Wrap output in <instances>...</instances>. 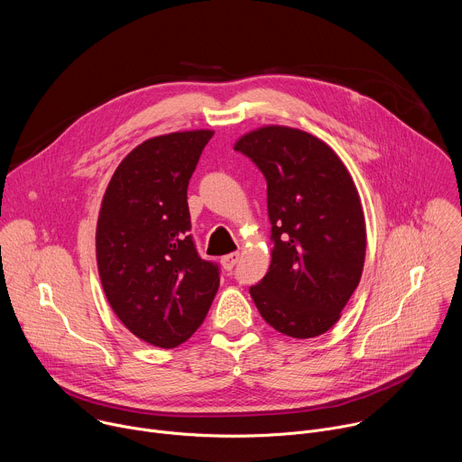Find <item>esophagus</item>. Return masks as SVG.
Returning a JSON list of instances; mask_svg holds the SVG:
<instances>
[{
	"instance_id": "1",
	"label": "esophagus",
	"mask_w": 462,
	"mask_h": 462,
	"mask_svg": "<svg viewBox=\"0 0 462 462\" xmlns=\"http://www.w3.org/2000/svg\"><path fill=\"white\" fill-rule=\"evenodd\" d=\"M237 261H239V252H232V254H228V255H225L221 259V265H223L225 271H232L236 267Z\"/></svg>"
}]
</instances>
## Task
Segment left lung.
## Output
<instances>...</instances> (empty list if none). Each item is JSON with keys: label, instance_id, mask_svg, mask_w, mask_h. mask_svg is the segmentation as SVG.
<instances>
[{"label": "left lung", "instance_id": "obj_1", "mask_svg": "<svg viewBox=\"0 0 462 462\" xmlns=\"http://www.w3.org/2000/svg\"><path fill=\"white\" fill-rule=\"evenodd\" d=\"M234 150L265 175L273 225L271 267L250 296L276 331L319 337L362 278L365 219L356 186L338 155L301 129L259 127Z\"/></svg>", "mask_w": 462, "mask_h": 462}]
</instances>
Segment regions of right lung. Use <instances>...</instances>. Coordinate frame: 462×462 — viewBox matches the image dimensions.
I'll list each match as a JSON object with an SVG mask.
<instances>
[{
	"instance_id": "right-lung-1",
	"label": "right lung",
	"mask_w": 462,
	"mask_h": 462,
	"mask_svg": "<svg viewBox=\"0 0 462 462\" xmlns=\"http://www.w3.org/2000/svg\"><path fill=\"white\" fill-rule=\"evenodd\" d=\"M214 131H177L129 152L115 170L97 223L106 298L137 338L162 349L186 342L219 289L217 263L195 248L186 191Z\"/></svg>"
}]
</instances>
